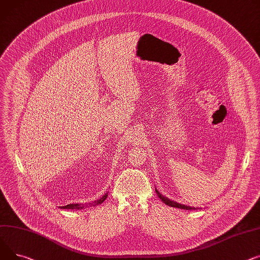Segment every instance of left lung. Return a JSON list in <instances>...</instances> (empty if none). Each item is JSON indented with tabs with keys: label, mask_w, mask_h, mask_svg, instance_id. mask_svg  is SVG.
<instances>
[{
	"label": "left lung",
	"mask_w": 260,
	"mask_h": 260,
	"mask_svg": "<svg viewBox=\"0 0 260 260\" xmlns=\"http://www.w3.org/2000/svg\"><path fill=\"white\" fill-rule=\"evenodd\" d=\"M156 193H157V196L160 198L161 202L164 204H166L167 206H170V207H174V208H178V209H185V210H195V208H192V207H189V206H185V205H181V204H178L176 202H173L171 200H169V198H167L165 196H162L156 189H155Z\"/></svg>",
	"instance_id": "left-lung-1"
}]
</instances>
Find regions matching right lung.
I'll return each instance as SVG.
<instances>
[{
	"label": "right lung",
	"instance_id": "1",
	"mask_svg": "<svg viewBox=\"0 0 260 260\" xmlns=\"http://www.w3.org/2000/svg\"><path fill=\"white\" fill-rule=\"evenodd\" d=\"M108 197V192H107L105 195H103L100 200H96V201H94V202H92V203H89V204H87V205H84V204H70V205H67V206H64V207H60L62 209H76V210H80V209H84L85 207H90V206H95V205H100V204H102L106 198Z\"/></svg>",
	"mask_w": 260,
	"mask_h": 260
}]
</instances>
